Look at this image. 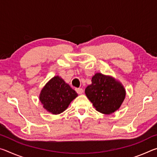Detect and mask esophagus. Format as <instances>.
Wrapping results in <instances>:
<instances>
[{
	"instance_id": "obj_1",
	"label": "esophagus",
	"mask_w": 157,
	"mask_h": 157,
	"mask_svg": "<svg viewBox=\"0 0 157 157\" xmlns=\"http://www.w3.org/2000/svg\"><path fill=\"white\" fill-rule=\"evenodd\" d=\"M75 91L78 94H82V93H83V89L82 88H77L75 89Z\"/></svg>"
}]
</instances>
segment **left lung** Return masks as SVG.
Returning a JSON list of instances; mask_svg holds the SVG:
<instances>
[{
	"label": "left lung",
	"instance_id": "1",
	"mask_svg": "<svg viewBox=\"0 0 157 157\" xmlns=\"http://www.w3.org/2000/svg\"><path fill=\"white\" fill-rule=\"evenodd\" d=\"M85 94L98 111L111 114L121 107L126 91L120 82L111 76L95 73Z\"/></svg>",
	"mask_w": 157,
	"mask_h": 157
}]
</instances>
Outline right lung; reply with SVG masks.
Returning <instances> with one entry per match:
<instances>
[{
    "label": "right lung",
    "instance_id": "obj_1",
    "mask_svg": "<svg viewBox=\"0 0 157 157\" xmlns=\"http://www.w3.org/2000/svg\"><path fill=\"white\" fill-rule=\"evenodd\" d=\"M77 96L75 91L57 75L50 79L42 89L39 100L45 109L56 115L64 111Z\"/></svg>",
    "mask_w": 157,
    "mask_h": 157
}]
</instances>
